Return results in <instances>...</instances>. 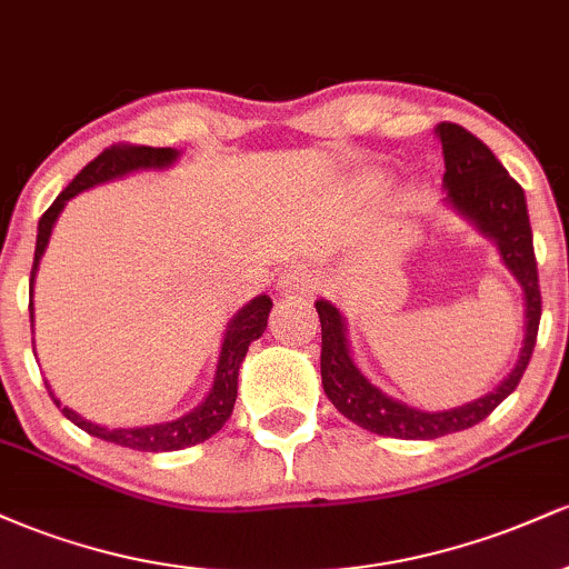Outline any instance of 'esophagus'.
I'll return each mask as SVG.
<instances>
[{
    "label": "esophagus",
    "instance_id": "esophagus-1",
    "mask_svg": "<svg viewBox=\"0 0 569 569\" xmlns=\"http://www.w3.org/2000/svg\"><path fill=\"white\" fill-rule=\"evenodd\" d=\"M278 286H280V289H286V291H302V293H307V291L312 289V280L302 270V267H291V270H286L283 276H280Z\"/></svg>",
    "mask_w": 569,
    "mask_h": 569
}]
</instances>
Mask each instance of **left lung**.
<instances>
[{"instance_id": "left-lung-1", "label": "left lung", "mask_w": 569, "mask_h": 569, "mask_svg": "<svg viewBox=\"0 0 569 569\" xmlns=\"http://www.w3.org/2000/svg\"><path fill=\"white\" fill-rule=\"evenodd\" d=\"M436 133H439L443 149V168H447L443 184H447L449 202L457 211L466 213L487 238L498 243L502 262L525 289L527 335L519 363L495 393L449 411H420L382 396L375 385L367 382V377L356 369L350 358L342 316L337 312V307L318 299L316 310L318 318H321V380L326 396L335 403L339 415L348 417L350 422L377 436H390V439H439V436L455 433V430L471 428L485 420L487 415H492L525 377L535 350V339H538L540 310H543L525 189L508 176L500 160L489 152L487 143L468 133L462 126L441 122Z\"/></svg>"}]
</instances>
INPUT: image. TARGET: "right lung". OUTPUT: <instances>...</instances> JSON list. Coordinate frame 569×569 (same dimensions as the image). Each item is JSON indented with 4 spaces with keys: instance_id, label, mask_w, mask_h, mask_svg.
<instances>
[{
    "instance_id": "obj_1",
    "label": "right lung",
    "mask_w": 569,
    "mask_h": 569,
    "mask_svg": "<svg viewBox=\"0 0 569 569\" xmlns=\"http://www.w3.org/2000/svg\"><path fill=\"white\" fill-rule=\"evenodd\" d=\"M176 160V152L171 147H141V143H112L109 149H103L96 160H90L80 173L74 176V181L58 194L53 206L42 213L39 219V232H37V248H34V267H31V289H34V272L39 259H42L44 248H48L50 232L58 213L63 211L69 198H74L82 189L101 184V181L117 179V176L136 171V168H166ZM272 310V299L262 293V297L253 299L251 305H246L238 316L232 318L230 329L224 335V345H221L219 367H217V380H213L211 393L198 409L189 411L187 417H179L173 422H160V426H147V428H101L93 422L82 420L77 411L61 407V401L50 393L56 401V407H61L63 415L74 422L77 428H82L84 433L96 436V439L120 443V447L139 449V452H173V449L194 447V443L211 439L217 430H221L227 420H230L234 409V398H238V371L243 363L248 345L253 339L262 337L267 329V316ZM34 323V316H31Z\"/></svg>"
}]
</instances>
